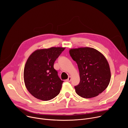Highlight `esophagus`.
<instances>
[{"mask_svg":"<svg viewBox=\"0 0 128 128\" xmlns=\"http://www.w3.org/2000/svg\"><path fill=\"white\" fill-rule=\"evenodd\" d=\"M71 76H69L67 80H66L65 81H66V82H69L71 81Z\"/></svg>","mask_w":128,"mask_h":128,"instance_id":"34e87169","label":"esophagus"}]
</instances>
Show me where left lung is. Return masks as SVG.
Masks as SVG:
<instances>
[{
    "label": "left lung",
    "instance_id": "left-lung-1",
    "mask_svg": "<svg viewBox=\"0 0 128 128\" xmlns=\"http://www.w3.org/2000/svg\"><path fill=\"white\" fill-rule=\"evenodd\" d=\"M69 54L76 62L80 72V84L74 86L77 94L91 98L103 92L111 78L110 67L103 54L89 47L71 48Z\"/></svg>",
    "mask_w": 128,
    "mask_h": 128
}]
</instances>
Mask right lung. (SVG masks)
<instances>
[{
  "label": "right lung",
  "instance_id": "1",
  "mask_svg": "<svg viewBox=\"0 0 128 128\" xmlns=\"http://www.w3.org/2000/svg\"><path fill=\"white\" fill-rule=\"evenodd\" d=\"M65 48L52 47L37 50L28 58L24 80L27 90L35 98L48 101L60 93L63 81L54 68V64Z\"/></svg>",
  "mask_w": 128,
  "mask_h": 128
}]
</instances>
